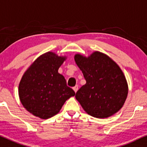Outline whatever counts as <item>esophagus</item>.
<instances>
[{"label":"esophagus","instance_id":"esophagus-1","mask_svg":"<svg viewBox=\"0 0 147 147\" xmlns=\"http://www.w3.org/2000/svg\"><path fill=\"white\" fill-rule=\"evenodd\" d=\"M78 87H78V85H76L73 88H72V89H73V90H74V91H75V93H77V91H78Z\"/></svg>","mask_w":147,"mask_h":147}]
</instances>
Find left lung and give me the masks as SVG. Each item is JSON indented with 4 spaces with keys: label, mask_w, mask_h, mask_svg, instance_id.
I'll return each instance as SVG.
<instances>
[{
    "label": "left lung",
    "mask_w": 147,
    "mask_h": 147,
    "mask_svg": "<svg viewBox=\"0 0 147 147\" xmlns=\"http://www.w3.org/2000/svg\"><path fill=\"white\" fill-rule=\"evenodd\" d=\"M75 60L86 84L75 97L90 116L107 118L122 108L128 92L126 77L113 60L98 51L88 57L75 54Z\"/></svg>",
    "instance_id": "1"
}]
</instances>
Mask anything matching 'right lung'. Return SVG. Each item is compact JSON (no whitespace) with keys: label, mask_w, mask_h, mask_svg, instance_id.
Returning <instances> with one entry per match:
<instances>
[{"label":"right lung","mask_w":147,"mask_h":147,"mask_svg":"<svg viewBox=\"0 0 147 147\" xmlns=\"http://www.w3.org/2000/svg\"><path fill=\"white\" fill-rule=\"evenodd\" d=\"M66 59V56L46 52L23 74L19 85V99L34 116L44 120L50 118L59 112L68 99L75 95L58 71Z\"/></svg>","instance_id":"1"}]
</instances>
